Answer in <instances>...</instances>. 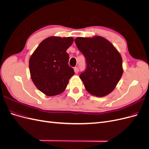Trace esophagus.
Returning <instances> with one entry per match:
<instances>
[{
	"mask_svg": "<svg viewBox=\"0 0 149 149\" xmlns=\"http://www.w3.org/2000/svg\"><path fill=\"white\" fill-rule=\"evenodd\" d=\"M74 72H75V73H78V71H79L78 68V67H74Z\"/></svg>",
	"mask_w": 149,
	"mask_h": 149,
	"instance_id": "1",
	"label": "esophagus"
}]
</instances>
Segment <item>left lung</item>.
Returning <instances> with one entry per match:
<instances>
[{
	"instance_id": "8db88e82",
	"label": "left lung",
	"mask_w": 149,
	"mask_h": 149,
	"mask_svg": "<svg viewBox=\"0 0 149 149\" xmlns=\"http://www.w3.org/2000/svg\"><path fill=\"white\" fill-rule=\"evenodd\" d=\"M74 41L86 61V70L79 75L86 89L97 97L110 94L123 73L119 52L110 42L100 36L77 37Z\"/></svg>"
}]
</instances>
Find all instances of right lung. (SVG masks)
<instances>
[{"instance_id":"obj_1","label":"right lung","mask_w":149,"mask_h":149,"mask_svg":"<svg viewBox=\"0 0 149 149\" xmlns=\"http://www.w3.org/2000/svg\"><path fill=\"white\" fill-rule=\"evenodd\" d=\"M73 37H49L39 44L29 60L31 80L40 91L48 96H56L65 91L69 79L74 74L68 65L66 53Z\"/></svg>"}]
</instances>
